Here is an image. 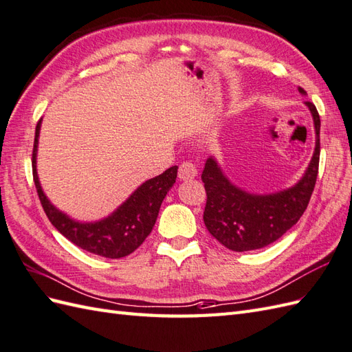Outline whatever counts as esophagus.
<instances>
[{"instance_id":"esophagus-1","label":"esophagus","mask_w":352,"mask_h":352,"mask_svg":"<svg viewBox=\"0 0 352 352\" xmlns=\"http://www.w3.org/2000/svg\"><path fill=\"white\" fill-rule=\"evenodd\" d=\"M197 175V169L192 162H183L178 168V178L179 179H193Z\"/></svg>"}]
</instances>
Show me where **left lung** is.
I'll use <instances>...</instances> for the list:
<instances>
[{
    "mask_svg": "<svg viewBox=\"0 0 352 352\" xmlns=\"http://www.w3.org/2000/svg\"><path fill=\"white\" fill-rule=\"evenodd\" d=\"M299 92L306 95L299 87ZM315 126V150L308 169L293 187L270 195H251L233 186L217 160L206 159L202 182L206 192L204 223L220 244L232 251L263 248L299 221L314 192L320 164V114L309 101Z\"/></svg>",
    "mask_w": 352,
    "mask_h": 352,
    "instance_id": "obj_1",
    "label": "left lung"
}]
</instances>
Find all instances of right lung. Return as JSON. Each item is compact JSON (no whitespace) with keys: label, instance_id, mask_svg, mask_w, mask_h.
I'll return each instance as SVG.
<instances>
[{"label":"right lung","instance_id":"right-lung-1","mask_svg":"<svg viewBox=\"0 0 352 352\" xmlns=\"http://www.w3.org/2000/svg\"><path fill=\"white\" fill-rule=\"evenodd\" d=\"M41 120L35 128L32 150V177L35 188L47 219L62 235L89 253L107 258H120L133 253L155 226L162 201L177 178V166H170L164 174L147 179L107 219L95 223H80L69 219L50 204L44 195L37 175V147Z\"/></svg>","mask_w":352,"mask_h":352}]
</instances>
